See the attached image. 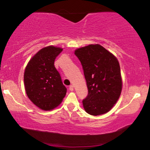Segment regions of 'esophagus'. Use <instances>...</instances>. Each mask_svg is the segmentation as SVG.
Returning <instances> with one entry per match:
<instances>
[{
    "label": "esophagus",
    "mask_w": 150,
    "mask_h": 150,
    "mask_svg": "<svg viewBox=\"0 0 150 150\" xmlns=\"http://www.w3.org/2000/svg\"><path fill=\"white\" fill-rule=\"evenodd\" d=\"M69 89L71 91H74V86L73 85H70L69 87Z\"/></svg>",
    "instance_id": "esophagus-1"
}]
</instances>
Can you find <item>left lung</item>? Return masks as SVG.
<instances>
[{"instance_id":"obj_1","label":"left lung","mask_w":150,"mask_h":150,"mask_svg":"<svg viewBox=\"0 0 150 150\" xmlns=\"http://www.w3.org/2000/svg\"><path fill=\"white\" fill-rule=\"evenodd\" d=\"M87 82L88 95L83 100L85 111L97 116L111 109L122 88L120 63L113 54L99 44L75 50Z\"/></svg>"}]
</instances>
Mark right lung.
Masks as SVG:
<instances>
[{
  "label": "right lung",
  "instance_id": "1",
  "mask_svg": "<svg viewBox=\"0 0 150 150\" xmlns=\"http://www.w3.org/2000/svg\"><path fill=\"white\" fill-rule=\"evenodd\" d=\"M62 50L52 46L41 49L26 67L24 81L26 95L42 110L57 107L66 94V87L54 67L55 59Z\"/></svg>",
  "mask_w": 150,
  "mask_h": 150
}]
</instances>
